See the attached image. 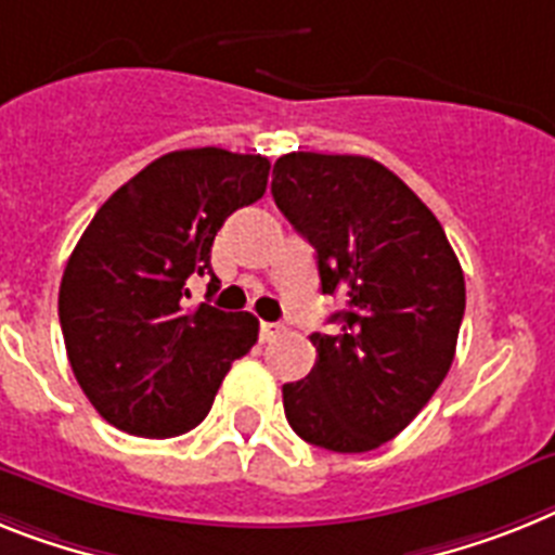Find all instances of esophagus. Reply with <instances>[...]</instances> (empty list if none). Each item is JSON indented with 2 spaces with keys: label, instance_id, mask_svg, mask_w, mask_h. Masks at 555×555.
<instances>
[{
  "label": "esophagus",
  "instance_id": "34e87169",
  "mask_svg": "<svg viewBox=\"0 0 555 555\" xmlns=\"http://www.w3.org/2000/svg\"><path fill=\"white\" fill-rule=\"evenodd\" d=\"M279 333H282V324H270V321H262V327H259L262 341H273Z\"/></svg>",
  "mask_w": 555,
  "mask_h": 555
}]
</instances>
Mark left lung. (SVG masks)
<instances>
[{"instance_id":"obj_1","label":"left lung","mask_w":555,"mask_h":555,"mask_svg":"<svg viewBox=\"0 0 555 555\" xmlns=\"http://www.w3.org/2000/svg\"><path fill=\"white\" fill-rule=\"evenodd\" d=\"M273 199L315 248L321 293L341 296V330L313 333L315 366L282 386L307 443L358 454L400 435L449 375L465 279L443 225L395 171L361 155L291 152Z\"/></svg>"}]
</instances>
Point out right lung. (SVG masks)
<instances>
[{"label": "right lung", "mask_w": 555, "mask_h": 555, "mask_svg": "<svg viewBox=\"0 0 555 555\" xmlns=\"http://www.w3.org/2000/svg\"><path fill=\"white\" fill-rule=\"evenodd\" d=\"M262 155L180 149L120 185L78 240L59 287V319L78 386L106 423L177 437L203 423L259 321L185 307L191 273L211 276L222 222L268 189Z\"/></svg>", "instance_id": "1"}]
</instances>
